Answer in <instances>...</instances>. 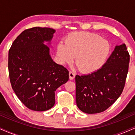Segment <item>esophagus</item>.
<instances>
[{
  "label": "esophagus",
  "mask_w": 135,
  "mask_h": 135,
  "mask_svg": "<svg viewBox=\"0 0 135 135\" xmlns=\"http://www.w3.org/2000/svg\"><path fill=\"white\" fill-rule=\"evenodd\" d=\"M75 74H74V73H73L72 72H69V78H70V79L73 80L74 78H75Z\"/></svg>",
  "instance_id": "34e87169"
}]
</instances>
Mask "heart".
Returning <instances> with one entry per match:
<instances>
[{"mask_svg":"<svg viewBox=\"0 0 135 135\" xmlns=\"http://www.w3.org/2000/svg\"><path fill=\"white\" fill-rule=\"evenodd\" d=\"M57 46V55L62 63L75 62L81 72L92 73L100 69L106 62L110 45L100 35L90 32L70 33Z\"/></svg>","mask_w":135,"mask_h":135,"instance_id":"b5f03b06","label":"heart"}]
</instances>
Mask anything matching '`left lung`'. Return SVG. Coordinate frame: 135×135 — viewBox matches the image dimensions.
<instances>
[{
  "label": "left lung",
  "instance_id": "obj_1",
  "mask_svg": "<svg viewBox=\"0 0 135 135\" xmlns=\"http://www.w3.org/2000/svg\"><path fill=\"white\" fill-rule=\"evenodd\" d=\"M129 55L125 44L115 46L100 69L75 76L76 103L82 112L97 114L107 110L123 91L128 72Z\"/></svg>",
  "mask_w": 135,
  "mask_h": 135
}]
</instances>
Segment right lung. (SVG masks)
I'll list each match as a JSON object with an SVG mask.
<instances>
[{
	"instance_id": "add662e5",
	"label": "right lung",
	"mask_w": 135,
	"mask_h": 135,
	"mask_svg": "<svg viewBox=\"0 0 135 135\" xmlns=\"http://www.w3.org/2000/svg\"><path fill=\"white\" fill-rule=\"evenodd\" d=\"M55 32L50 28L27 29L17 37L9 51L12 88L20 101L32 110L51 108L56 89L69 80L68 70L56 63L50 55Z\"/></svg>"
}]
</instances>
